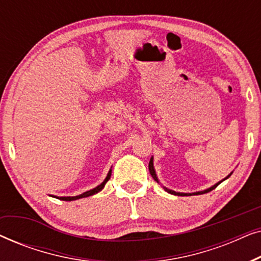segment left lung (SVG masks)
Returning <instances> with one entry per match:
<instances>
[{"label":"left lung","mask_w":261,"mask_h":261,"mask_svg":"<svg viewBox=\"0 0 261 261\" xmlns=\"http://www.w3.org/2000/svg\"><path fill=\"white\" fill-rule=\"evenodd\" d=\"M148 169H149V172H151V174H152V177L153 178H154V179L155 180H158V179H156V176H155V172H154V169H153V159L151 158V160H149V164H148ZM229 176H230V174H229ZM229 176H228V177H229ZM227 177V178H228ZM224 179H226V178H224ZM223 179V180H224ZM221 181H222V180H221ZM221 181H220V183H221ZM220 183H217V184H215V185H214V187H212V188H210V189H206V190H204V191H199V192H195V194L194 195H199V194H205V192H209V191H212V190H214V189H215L216 187H217V185H219ZM165 190L166 191H169L170 192V194H173V195H179V196H185V194H180V192H174V191H171V190H169V189H165ZM189 196H191V194L190 195H189Z\"/></svg>","instance_id":"left-lung-1"}]
</instances>
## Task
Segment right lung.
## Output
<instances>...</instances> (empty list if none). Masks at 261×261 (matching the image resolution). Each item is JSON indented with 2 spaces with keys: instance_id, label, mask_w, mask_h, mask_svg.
Segmentation results:
<instances>
[{
  "instance_id": "obj_1",
  "label": "right lung",
  "mask_w": 261,
  "mask_h": 261,
  "mask_svg": "<svg viewBox=\"0 0 261 261\" xmlns=\"http://www.w3.org/2000/svg\"><path fill=\"white\" fill-rule=\"evenodd\" d=\"M110 176H112V170L109 171L108 176H107V178H106L105 180H103V183H102V184H99L98 187L94 188V189H92V190H89V191L84 192V194H82V195L73 196V197H58V198H59V199H62V201H74V199H78V198H83V197H89V196H91V195H95V194H97L98 191H101L102 189L105 188V185H106L107 181H108V180L110 179Z\"/></svg>"
}]
</instances>
